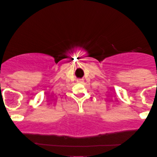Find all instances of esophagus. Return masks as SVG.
Returning <instances> with one entry per match:
<instances>
[{
  "label": "esophagus",
  "mask_w": 157,
  "mask_h": 157,
  "mask_svg": "<svg viewBox=\"0 0 157 157\" xmlns=\"http://www.w3.org/2000/svg\"><path fill=\"white\" fill-rule=\"evenodd\" d=\"M77 82H78V83H83V78H78V79H77Z\"/></svg>",
  "instance_id": "esophagus-1"
}]
</instances>
